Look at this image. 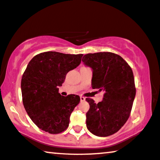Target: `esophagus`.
<instances>
[{"label": "esophagus", "mask_w": 160, "mask_h": 160, "mask_svg": "<svg viewBox=\"0 0 160 160\" xmlns=\"http://www.w3.org/2000/svg\"><path fill=\"white\" fill-rule=\"evenodd\" d=\"M85 98H84V97H82V96H80V101H85Z\"/></svg>", "instance_id": "34e87169"}]
</instances>
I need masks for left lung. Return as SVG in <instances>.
<instances>
[{
	"instance_id": "left-lung-1",
	"label": "left lung",
	"mask_w": 160,
	"mask_h": 160,
	"mask_svg": "<svg viewBox=\"0 0 160 160\" xmlns=\"http://www.w3.org/2000/svg\"><path fill=\"white\" fill-rule=\"evenodd\" d=\"M82 61L92 68V88L103 91V100L95 103L86 98L90 109L86 125L91 133L108 137L116 133L130 117L136 89L132 68L120 55L110 52L88 53Z\"/></svg>"
}]
</instances>
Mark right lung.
Returning a JSON list of instances; mask_svg holds the SVG:
<instances>
[{"label":"right lung","mask_w":160,"mask_h":160,"mask_svg":"<svg viewBox=\"0 0 160 160\" xmlns=\"http://www.w3.org/2000/svg\"><path fill=\"white\" fill-rule=\"evenodd\" d=\"M82 54L48 51L35 55L22 75V103L32 121L42 130L58 134L69 126L70 117L80 98L76 95L62 96L58 87L65 76L81 62Z\"/></svg>","instance_id":"1"}]
</instances>
